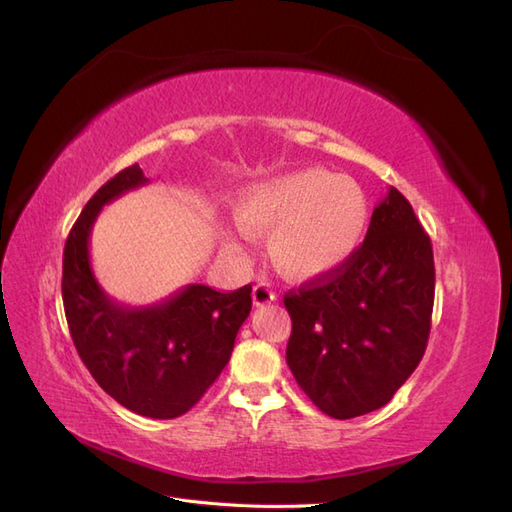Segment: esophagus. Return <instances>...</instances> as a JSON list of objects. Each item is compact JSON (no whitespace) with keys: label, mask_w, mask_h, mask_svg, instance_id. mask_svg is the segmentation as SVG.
<instances>
[{"label":"esophagus","mask_w":512,"mask_h":512,"mask_svg":"<svg viewBox=\"0 0 512 512\" xmlns=\"http://www.w3.org/2000/svg\"><path fill=\"white\" fill-rule=\"evenodd\" d=\"M252 299H254V305H267L275 301V290L267 282H258L252 290Z\"/></svg>","instance_id":"34e87169"}]
</instances>
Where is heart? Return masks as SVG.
Instances as JSON below:
<instances>
[{"label":"heart","instance_id":"heart-1","mask_svg":"<svg viewBox=\"0 0 512 512\" xmlns=\"http://www.w3.org/2000/svg\"><path fill=\"white\" fill-rule=\"evenodd\" d=\"M247 235H267L269 254L290 280H316L344 267L369 226V200L356 181L307 168L250 183L235 200Z\"/></svg>","mask_w":512,"mask_h":512}]
</instances>
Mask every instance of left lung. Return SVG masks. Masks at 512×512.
Returning a JSON list of instances; mask_svg holds the SVG:
<instances>
[{
  "instance_id": "left-lung-1",
  "label": "left lung",
  "mask_w": 512,
  "mask_h": 512,
  "mask_svg": "<svg viewBox=\"0 0 512 512\" xmlns=\"http://www.w3.org/2000/svg\"><path fill=\"white\" fill-rule=\"evenodd\" d=\"M433 290L429 235L406 196L389 188L346 265L284 297L294 380L342 421L386 406L423 359Z\"/></svg>"
}]
</instances>
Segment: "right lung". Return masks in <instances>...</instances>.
<instances>
[{
	"instance_id": "1",
	"label": "right lung",
	"mask_w": 512,
	"mask_h": 512,
	"mask_svg": "<svg viewBox=\"0 0 512 512\" xmlns=\"http://www.w3.org/2000/svg\"><path fill=\"white\" fill-rule=\"evenodd\" d=\"M147 181L132 164L89 198L64 247L61 297L76 352L102 389L141 416L177 418L226 367L250 316L252 286L218 292L190 284L147 307L108 297L91 269V228L104 205Z\"/></svg>"
}]
</instances>
